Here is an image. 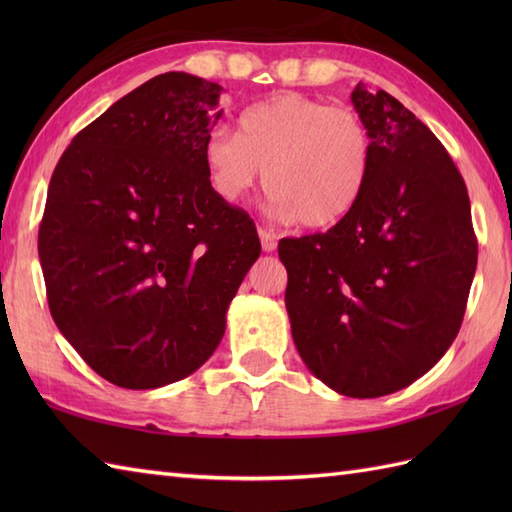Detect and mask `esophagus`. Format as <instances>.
Returning <instances> with one entry per match:
<instances>
[{"label":"esophagus","mask_w":512,"mask_h":512,"mask_svg":"<svg viewBox=\"0 0 512 512\" xmlns=\"http://www.w3.org/2000/svg\"><path fill=\"white\" fill-rule=\"evenodd\" d=\"M257 233H259V239H262V248L266 250V253H273V250L277 248V237L270 233L268 226H257Z\"/></svg>","instance_id":"34e87169"}]
</instances>
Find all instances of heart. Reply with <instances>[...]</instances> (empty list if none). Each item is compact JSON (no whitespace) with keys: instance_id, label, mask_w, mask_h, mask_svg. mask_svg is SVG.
<instances>
[{"instance_id":"obj_1","label":"heart","mask_w":512,"mask_h":512,"mask_svg":"<svg viewBox=\"0 0 512 512\" xmlns=\"http://www.w3.org/2000/svg\"><path fill=\"white\" fill-rule=\"evenodd\" d=\"M204 165L213 191L239 202L262 178L270 211L303 228H328L350 215L367 187L372 136L350 107L306 94H277L239 116V134L215 127Z\"/></svg>"}]
</instances>
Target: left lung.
<instances>
[{"label":"left lung","mask_w":512,"mask_h":512,"mask_svg":"<svg viewBox=\"0 0 512 512\" xmlns=\"http://www.w3.org/2000/svg\"><path fill=\"white\" fill-rule=\"evenodd\" d=\"M372 136L361 200L328 233L281 239L303 363L330 389L378 398L427 374L460 332L477 266L471 202L447 149L394 96L358 83Z\"/></svg>","instance_id":"8db88e82"}]
</instances>
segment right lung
I'll return each mask as SVG.
<instances>
[{
	"label": "right lung",
	"instance_id": "1",
	"mask_svg": "<svg viewBox=\"0 0 512 512\" xmlns=\"http://www.w3.org/2000/svg\"><path fill=\"white\" fill-rule=\"evenodd\" d=\"M222 85L167 72L116 101L54 167L39 226L50 314L96 374L156 389L209 361L262 253L211 187Z\"/></svg>",
	"mask_w": 512,
	"mask_h": 512
}]
</instances>
